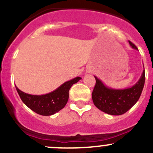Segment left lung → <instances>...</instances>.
Returning <instances> with one entry per match:
<instances>
[{"mask_svg": "<svg viewBox=\"0 0 153 153\" xmlns=\"http://www.w3.org/2000/svg\"><path fill=\"white\" fill-rule=\"evenodd\" d=\"M129 44L132 49L138 50V48L132 42L129 41ZM94 77L96 84L92 98L95 106L109 115H120L130 109L139 99L144 86L145 70L143 69L141 78L133 86L124 89L109 87L99 78Z\"/></svg>", "mask_w": 153, "mask_h": 153, "instance_id": "left-lung-1", "label": "left lung"}]
</instances>
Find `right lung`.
<instances>
[{
    "label": "right lung",
    "instance_id": "1",
    "mask_svg": "<svg viewBox=\"0 0 153 153\" xmlns=\"http://www.w3.org/2000/svg\"><path fill=\"white\" fill-rule=\"evenodd\" d=\"M81 79L80 77L72 78L64 82L52 92L41 95L26 93L20 90L16 86L15 87L24 104L37 114L48 116L59 112L66 106L69 99V91L71 86Z\"/></svg>",
    "mask_w": 153,
    "mask_h": 153
}]
</instances>
